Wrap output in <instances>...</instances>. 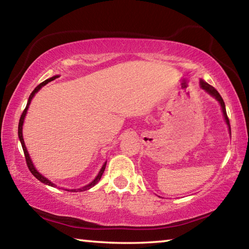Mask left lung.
<instances>
[{
  "instance_id": "left-lung-1",
  "label": "left lung",
  "mask_w": 249,
  "mask_h": 249,
  "mask_svg": "<svg viewBox=\"0 0 249 249\" xmlns=\"http://www.w3.org/2000/svg\"><path fill=\"white\" fill-rule=\"evenodd\" d=\"M200 84H201V88L203 90H205L206 92H208L209 94H211L212 96H214V98H215L218 102H220V104H221V107H222V111H223V114H224V119H225V121H226V124H227V126H229V128H230V133H231V125H230V120H229V117H227V114H226V108H225V103H224V101H223V99H222V96L220 95V93H218V92L216 91V89H214V88L212 87V86H210L209 83H206L205 81H203V80H201L200 81Z\"/></svg>"
}]
</instances>
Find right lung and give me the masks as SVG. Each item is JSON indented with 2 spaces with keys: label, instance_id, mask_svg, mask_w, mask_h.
Wrapping results in <instances>:
<instances>
[{
  "label": "right lung",
  "instance_id": "1",
  "mask_svg": "<svg viewBox=\"0 0 249 249\" xmlns=\"http://www.w3.org/2000/svg\"><path fill=\"white\" fill-rule=\"evenodd\" d=\"M56 78H58V75H54V77H53V78H49V79H47V80H45L44 82H41L40 84H38V86H37L36 88H35V90H34L32 93H31V95H29V98H28V101H27V105H26V107H25V109L23 111V113H22V115H20V119H19V123H18V138H19V141H20V144H22V147H23V150H24V155H25V159H26V163H27V167H28V169H29V171L32 172V174L34 175V177H35V178H37L38 179L40 182H43V183H45V184H47V185H52V187H57L56 184H53L52 181H49L47 178H45L44 176H41L38 171H37L36 169H35V167H34V165H33V162H32V160H31V157H29V155H28V151H27V149H26V146H25V142H24V140H23V123H24V119H25V115H26V113H27V108H28V107H29V104H31V101H32V99H33V96L35 95V93H37V92L39 91V89H41V88H43L45 84H47L48 82H50V81H53V80H54ZM105 166H107V162H104V165L102 166V168H101V170H100V172H99V175L95 177V179L92 181L91 183H89L88 185H86V187H83V188H80V189H73V190H71L72 192H81V191H86V190H89V189H91L92 187H94V185L99 182L100 181V179H101V177H102V175H103V172H104V170H105ZM67 191H69V190H67Z\"/></svg>",
  "mask_w": 249,
  "mask_h": 249
}]
</instances>
